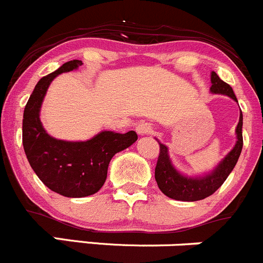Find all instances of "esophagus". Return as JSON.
Here are the masks:
<instances>
[{
    "label": "esophagus",
    "instance_id": "34e87169",
    "mask_svg": "<svg viewBox=\"0 0 263 263\" xmlns=\"http://www.w3.org/2000/svg\"><path fill=\"white\" fill-rule=\"evenodd\" d=\"M136 130H137V133H138L139 136H146V134L151 133L152 126L149 124H147V122H143V124L137 125Z\"/></svg>",
    "mask_w": 263,
    "mask_h": 263
}]
</instances>
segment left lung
Segmentation results:
<instances>
[{"label": "left lung", "instance_id": "left-lung-1", "mask_svg": "<svg viewBox=\"0 0 263 263\" xmlns=\"http://www.w3.org/2000/svg\"><path fill=\"white\" fill-rule=\"evenodd\" d=\"M211 81V91L213 94L227 96L234 99L235 102H237L232 87L224 81H222L216 72H212ZM241 129L242 114L240 111L239 124L235 130L236 143H235L234 148L222 159V161L214 167L211 173L197 177L184 176L181 172L177 171L176 166L172 162L171 156H169L167 147L157 141L160 144V155L159 159H157L156 167H155V179H156L157 186L161 190L162 194L166 195L171 199L179 200V201H197V200H202L214 194L223 184V182L230 176V173L236 165L237 160H239L242 148Z\"/></svg>", "mask_w": 263, "mask_h": 263}]
</instances>
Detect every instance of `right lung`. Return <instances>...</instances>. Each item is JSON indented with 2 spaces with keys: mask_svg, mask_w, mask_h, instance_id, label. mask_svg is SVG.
<instances>
[{
  "mask_svg": "<svg viewBox=\"0 0 263 263\" xmlns=\"http://www.w3.org/2000/svg\"><path fill=\"white\" fill-rule=\"evenodd\" d=\"M82 66L69 61L34 86L23 115V147L29 165L42 183L66 197H85L96 194L104 184L112 157L138 139L134 130L125 134L103 130L91 139L62 141L47 134L40 120L42 102L57 76Z\"/></svg>",
  "mask_w": 263,
  "mask_h": 263,
  "instance_id": "add662e5",
  "label": "right lung"
}]
</instances>
